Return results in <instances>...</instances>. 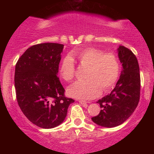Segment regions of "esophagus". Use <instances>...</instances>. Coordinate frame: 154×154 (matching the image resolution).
<instances>
[{
    "label": "esophagus",
    "instance_id": "34e87169",
    "mask_svg": "<svg viewBox=\"0 0 154 154\" xmlns=\"http://www.w3.org/2000/svg\"><path fill=\"white\" fill-rule=\"evenodd\" d=\"M79 102H80V103H81V104L84 105V104H86L87 102L86 101V100H79Z\"/></svg>",
    "mask_w": 154,
    "mask_h": 154
}]
</instances>
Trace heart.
Here are the masks:
<instances>
[{
  "instance_id": "heart-1",
  "label": "heart",
  "mask_w": 154,
  "mask_h": 154,
  "mask_svg": "<svg viewBox=\"0 0 154 154\" xmlns=\"http://www.w3.org/2000/svg\"><path fill=\"white\" fill-rule=\"evenodd\" d=\"M77 61L80 67L86 68L84 82H77L69 87L68 93L75 98L92 99L100 94L101 90L106 92L111 89L120 75L121 66L119 58L112 53L104 54L102 50L89 47L70 54L60 64V77L70 83L74 80L76 68L74 62Z\"/></svg>"
}]
</instances>
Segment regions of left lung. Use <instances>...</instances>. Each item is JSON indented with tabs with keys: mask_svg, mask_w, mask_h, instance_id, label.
Instances as JSON below:
<instances>
[{
	"mask_svg": "<svg viewBox=\"0 0 154 154\" xmlns=\"http://www.w3.org/2000/svg\"><path fill=\"white\" fill-rule=\"evenodd\" d=\"M119 57L123 66L120 78L111 93L97 101L101 109L91 118L95 124L109 128L123 124L140 99V72L136 56L125 46H119Z\"/></svg>",
	"mask_w": 154,
	"mask_h": 154,
	"instance_id": "left-lung-1",
	"label": "left lung"
}]
</instances>
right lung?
<instances>
[{"instance_id":"right-lung-1","label":"right lung","mask_w":154,"mask_h":154,"mask_svg":"<svg viewBox=\"0 0 154 154\" xmlns=\"http://www.w3.org/2000/svg\"><path fill=\"white\" fill-rule=\"evenodd\" d=\"M63 45L42 43L29 47L15 65L18 106L33 125L51 129L63 123L74 100L65 95L57 76Z\"/></svg>"}]
</instances>
